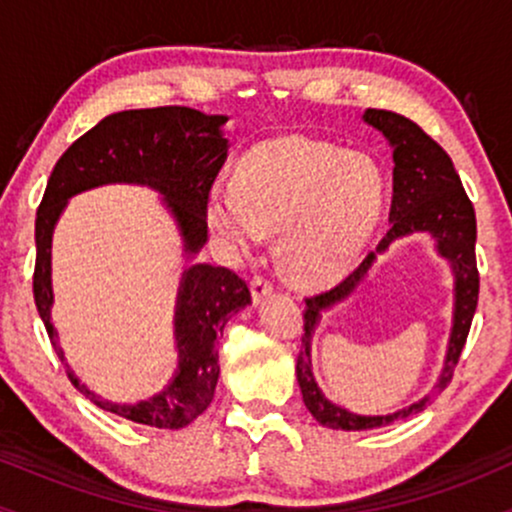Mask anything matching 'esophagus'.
<instances>
[{"instance_id":"obj_1","label":"esophagus","mask_w":512,"mask_h":512,"mask_svg":"<svg viewBox=\"0 0 512 512\" xmlns=\"http://www.w3.org/2000/svg\"><path fill=\"white\" fill-rule=\"evenodd\" d=\"M250 291H252V301L262 303L264 298L274 293V284L269 279H264V276H255V279L250 281Z\"/></svg>"}]
</instances>
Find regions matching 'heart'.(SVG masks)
<instances>
[{
    "label": "heart",
    "instance_id": "b5f03b06",
    "mask_svg": "<svg viewBox=\"0 0 512 512\" xmlns=\"http://www.w3.org/2000/svg\"><path fill=\"white\" fill-rule=\"evenodd\" d=\"M387 180L375 158L286 134L240 158L233 187H211L204 219L231 255H252L279 233V260L301 284L342 279L383 219Z\"/></svg>",
    "mask_w": 512,
    "mask_h": 512
}]
</instances>
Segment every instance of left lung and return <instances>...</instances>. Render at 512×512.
Returning <instances> with one entry per match:
<instances>
[{
    "instance_id": "left-lung-1",
    "label": "left lung",
    "mask_w": 512,
    "mask_h": 512,
    "mask_svg": "<svg viewBox=\"0 0 512 512\" xmlns=\"http://www.w3.org/2000/svg\"><path fill=\"white\" fill-rule=\"evenodd\" d=\"M363 122L378 129L392 146V207H390V231L380 240L375 252L363 260L342 284L334 289L305 298V325H303V349L296 361V378L301 385L303 402L310 414L322 426L337 428V431H368L395 424L399 419L424 411L440 392L448 387L455 373L457 361L467 342L469 327H472L474 310L479 301V272H477V216L464 192L460 175L452 166L450 156L409 117L390 113V110L368 108L363 113ZM414 232H428L437 243V251L448 259L453 269V327L446 352L444 370L441 371L434 390L409 408L380 417H363L330 403L314 383L312 364L309 363V346L312 345L314 327L319 324L321 313L334 304L345 300L365 278L378 254L395 239Z\"/></svg>"
}]
</instances>
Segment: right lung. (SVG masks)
Returning <instances> with one entry per match:
<instances>
[{"label":"right lung","instance_id":"1","mask_svg":"<svg viewBox=\"0 0 512 512\" xmlns=\"http://www.w3.org/2000/svg\"><path fill=\"white\" fill-rule=\"evenodd\" d=\"M226 120V115H204L182 105L122 110L103 117L55 163L38 207L33 296L50 342L76 390L84 392L96 407L134 424L178 431L209 407L219 383L216 337H221L233 313L250 305L248 284L236 272L192 262L207 243L204 202L228 156V139L223 137ZM117 181L151 186L164 197L191 262L183 273L174 318L179 370L158 396L134 405L110 403L88 391L63 358L49 320L54 302L51 233L56 221L74 194Z\"/></svg>","mask_w":512,"mask_h":512}]
</instances>
